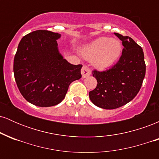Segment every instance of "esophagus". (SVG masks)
<instances>
[{"mask_svg":"<svg viewBox=\"0 0 159 159\" xmlns=\"http://www.w3.org/2000/svg\"><path fill=\"white\" fill-rule=\"evenodd\" d=\"M91 74V70L87 66L84 65L83 67L81 69V75H82V77L83 78H86L87 76H89Z\"/></svg>","mask_w":159,"mask_h":159,"instance_id":"1","label":"esophagus"}]
</instances>
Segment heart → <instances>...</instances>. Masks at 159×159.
Returning a JSON list of instances; mask_svg holds the SVG:
<instances>
[{"instance_id":"b5f03b06","label":"heart","mask_w":159,"mask_h":159,"mask_svg":"<svg viewBox=\"0 0 159 159\" xmlns=\"http://www.w3.org/2000/svg\"><path fill=\"white\" fill-rule=\"evenodd\" d=\"M122 52L119 40L102 36L96 39L83 50V55L89 61H93L100 69L111 66L118 60Z\"/></svg>"}]
</instances>
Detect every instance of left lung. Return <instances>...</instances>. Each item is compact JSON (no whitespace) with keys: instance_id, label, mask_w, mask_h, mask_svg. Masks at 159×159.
I'll list each match as a JSON object with an SVG mask.
<instances>
[{"instance_id":"8db88e82","label":"left lung","mask_w":159,"mask_h":159,"mask_svg":"<svg viewBox=\"0 0 159 159\" xmlns=\"http://www.w3.org/2000/svg\"><path fill=\"white\" fill-rule=\"evenodd\" d=\"M123 43L119 61L109 69L93 70L97 86L90 91L93 103L104 109H115L129 103L139 92L146 73L143 49L132 38L114 33Z\"/></svg>"}]
</instances>
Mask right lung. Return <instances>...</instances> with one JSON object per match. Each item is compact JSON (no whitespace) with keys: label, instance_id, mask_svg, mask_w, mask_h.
I'll use <instances>...</instances> for the list:
<instances>
[{"label":"right lung","instance_id":"1","mask_svg":"<svg viewBox=\"0 0 159 159\" xmlns=\"http://www.w3.org/2000/svg\"><path fill=\"white\" fill-rule=\"evenodd\" d=\"M58 33L38 30L20 41L14 57L13 72L23 97L39 107L63 101L72 81L81 78V64L72 65L58 52Z\"/></svg>","mask_w":159,"mask_h":159}]
</instances>
